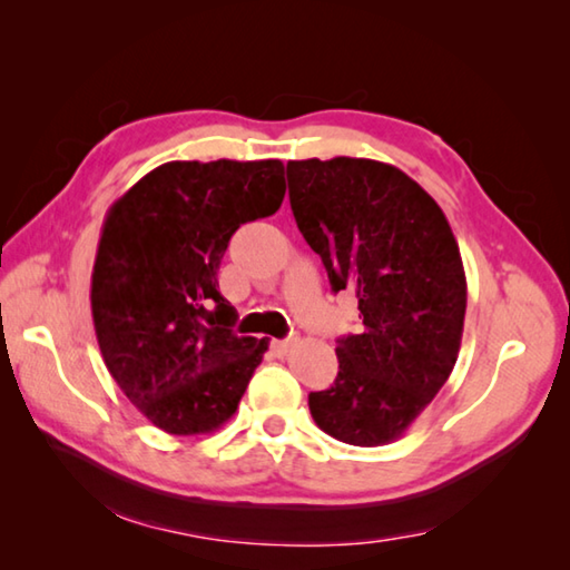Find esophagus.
Wrapping results in <instances>:
<instances>
[{"instance_id":"1","label":"esophagus","mask_w":570,"mask_h":570,"mask_svg":"<svg viewBox=\"0 0 570 570\" xmlns=\"http://www.w3.org/2000/svg\"><path fill=\"white\" fill-rule=\"evenodd\" d=\"M272 346H274V350H276L278 354H288V350H292L294 342H292V340H274Z\"/></svg>"}]
</instances>
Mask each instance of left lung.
<instances>
[{
  "label": "left lung",
  "instance_id": "obj_1",
  "mask_svg": "<svg viewBox=\"0 0 570 570\" xmlns=\"http://www.w3.org/2000/svg\"><path fill=\"white\" fill-rule=\"evenodd\" d=\"M288 200L334 292L360 298L362 332L340 340V374L308 394L326 435L377 448L407 432L458 362L468 282L435 198L370 158L288 160Z\"/></svg>",
  "mask_w": 570,
  "mask_h": 570
}]
</instances>
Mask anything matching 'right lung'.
Listing matches in <instances>:
<instances>
[{"label": "right lung", "mask_w": 570, "mask_h": 570, "mask_svg": "<svg viewBox=\"0 0 570 570\" xmlns=\"http://www.w3.org/2000/svg\"><path fill=\"white\" fill-rule=\"evenodd\" d=\"M282 160H170L110 206L90 306L105 366L168 435H208L244 397L268 340L238 336L218 266L240 224L278 210Z\"/></svg>", "instance_id": "add662e5"}]
</instances>
